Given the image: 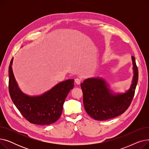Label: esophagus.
I'll return each instance as SVG.
<instances>
[{"label": "esophagus", "instance_id": "34e87169", "mask_svg": "<svg viewBox=\"0 0 149 149\" xmlns=\"http://www.w3.org/2000/svg\"><path fill=\"white\" fill-rule=\"evenodd\" d=\"M81 81V80L80 79H79V78H77V79H75V82L76 83V84H80V83Z\"/></svg>", "mask_w": 149, "mask_h": 149}]
</instances>
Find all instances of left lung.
Here are the masks:
<instances>
[{
    "label": "left lung",
    "instance_id": "1",
    "mask_svg": "<svg viewBox=\"0 0 149 149\" xmlns=\"http://www.w3.org/2000/svg\"><path fill=\"white\" fill-rule=\"evenodd\" d=\"M134 77L130 89L125 93H114L101 78H90L81 83L85 111L92 118L103 121L118 116L126 111L134 98L138 80L135 58L132 56Z\"/></svg>",
    "mask_w": 149,
    "mask_h": 149
}]
</instances>
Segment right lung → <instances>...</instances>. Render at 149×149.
<instances>
[{"label":"right lung","mask_w":149,"mask_h":149,"mask_svg":"<svg viewBox=\"0 0 149 149\" xmlns=\"http://www.w3.org/2000/svg\"><path fill=\"white\" fill-rule=\"evenodd\" d=\"M11 59L9 66V92L13 102L24 118L32 124L49 125L60 117L65 99L74 84V79L60 82L39 96H28L19 89L15 81Z\"/></svg>","instance_id":"add662e5"}]
</instances>
